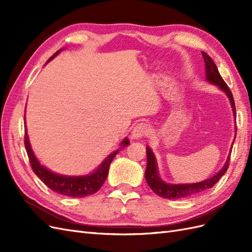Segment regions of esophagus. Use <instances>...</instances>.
Segmentation results:
<instances>
[{
    "label": "esophagus",
    "instance_id": "34e87169",
    "mask_svg": "<svg viewBox=\"0 0 252 252\" xmlns=\"http://www.w3.org/2000/svg\"><path fill=\"white\" fill-rule=\"evenodd\" d=\"M149 133V126L145 123H140L135 125L132 130V138L133 139H141L143 136H146Z\"/></svg>",
    "mask_w": 252,
    "mask_h": 252
}]
</instances>
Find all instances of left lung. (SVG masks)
Returning <instances> with one entry per match:
<instances>
[{
	"instance_id": "left-lung-1",
	"label": "left lung",
	"mask_w": 252,
	"mask_h": 252,
	"mask_svg": "<svg viewBox=\"0 0 252 252\" xmlns=\"http://www.w3.org/2000/svg\"><path fill=\"white\" fill-rule=\"evenodd\" d=\"M202 55L205 61L206 79L213 84H217L220 89L225 91L228 97L230 98L231 106L235 114V105H234L233 95L230 88L227 86V84L225 83L223 78L220 77V74L218 70V67L215 64V62L212 61V59L204 51H202ZM146 151H147V167H146V171H145V179H146L147 184L149 185V187L152 189V191L155 193H157L161 197H164V199H169V200L181 199V197H188L191 195H195L197 193L206 191L207 189L213 187L219 182V180L223 177L224 173L227 171L228 167H229V162H230V157H229L222 170L218 172L215 177H212L204 182L194 183V184L172 185V184H166V183H164L161 179H159L158 174L156 158L148 146Z\"/></svg>"
}]
</instances>
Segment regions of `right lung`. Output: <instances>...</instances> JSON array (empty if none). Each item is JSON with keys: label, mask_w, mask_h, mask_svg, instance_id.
Returning <instances> with one entry per match:
<instances>
[{"label": "right lung", "mask_w": 252, "mask_h": 252, "mask_svg": "<svg viewBox=\"0 0 252 252\" xmlns=\"http://www.w3.org/2000/svg\"><path fill=\"white\" fill-rule=\"evenodd\" d=\"M58 52H56L50 59L56 57ZM24 143L30 165H32V168L33 172L37 175V178L55 192L72 197H83L95 193L102 187L106 179H107L110 163L120 150L118 149L113 154H111L93 174L86 175V177H65V175H59L49 171L39 163V161L34 157L32 148H30V144L26 132L24 136ZM128 143V139H125L122 145H123V147H125L127 146Z\"/></svg>", "instance_id": "1"}]
</instances>
